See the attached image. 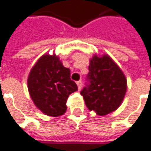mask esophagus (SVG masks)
I'll list each match as a JSON object with an SVG mask.
<instances>
[{
  "instance_id": "esophagus-1",
  "label": "esophagus",
  "mask_w": 151,
  "mask_h": 151,
  "mask_svg": "<svg viewBox=\"0 0 151 151\" xmlns=\"http://www.w3.org/2000/svg\"><path fill=\"white\" fill-rule=\"evenodd\" d=\"M77 85H78V90H81V88H82V81H81V80L78 81V82H77Z\"/></svg>"
}]
</instances>
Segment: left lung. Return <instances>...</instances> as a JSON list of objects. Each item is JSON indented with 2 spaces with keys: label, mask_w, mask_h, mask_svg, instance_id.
Segmentation results:
<instances>
[{
  "label": "left lung",
  "mask_w": 151,
  "mask_h": 151,
  "mask_svg": "<svg viewBox=\"0 0 151 151\" xmlns=\"http://www.w3.org/2000/svg\"><path fill=\"white\" fill-rule=\"evenodd\" d=\"M127 91V79L109 56L95 55L90 61L85 86L80 91L90 110L106 115L119 108Z\"/></svg>",
  "instance_id": "left-lung-1"
}]
</instances>
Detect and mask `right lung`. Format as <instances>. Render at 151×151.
<instances>
[{"label": "right lung", "instance_id": "1", "mask_svg": "<svg viewBox=\"0 0 151 151\" xmlns=\"http://www.w3.org/2000/svg\"><path fill=\"white\" fill-rule=\"evenodd\" d=\"M70 74L56 55H44L32 67L28 90L37 108L45 114L56 117L66 112L69 95L78 91Z\"/></svg>", "mask_w": 151, "mask_h": 151}]
</instances>
